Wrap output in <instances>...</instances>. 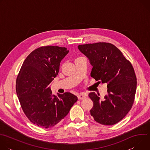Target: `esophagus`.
<instances>
[{
    "instance_id": "34e87169",
    "label": "esophagus",
    "mask_w": 150,
    "mask_h": 150,
    "mask_svg": "<svg viewBox=\"0 0 150 150\" xmlns=\"http://www.w3.org/2000/svg\"><path fill=\"white\" fill-rule=\"evenodd\" d=\"M87 96V94H85V93H81L78 96V98L79 100H83L84 98H85V97H86Z\"/></svg>"
}]
</instances>
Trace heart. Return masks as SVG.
<instances>
[{
	"instance_id": "b5f03b06",
	"label": "heart",
	"mask_w": 150,
	"mask_h": 150,
	"mask_svg": "<svg viewBox=\"0 0 150 150\" xmlns=\"http://www.w3.org/2000/svg\"><path fill=\"white\" fill-rule=\"evenodd\" d=\"M82 57H81V56H79V57H77L76 58V59H75V60H78V59H81V58H82Z\"/></svg>"
}]
</instances>
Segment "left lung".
Returning a JSON list of instances; mask_svg holds the SVG:
<instances>
[{"instance_id": "1", "label": "left lung", "mask_w": 150, "mask_h": 150, "mask_svg": "<svg viewBox=\"0 0 150 150\" xmlns=\"http://www.w3.org/2000/svg\"><path fill=\"white\" fill-rule=\"evenodd\" d=\"M78 47L93 67L91 77L108 84V94L102 100L99 94L89 93L93 102L91 115L101 125H113L122 120L133 105L137 82L134 69L120 50L109 42L81 45Z\"/></svg>"}]
</instances>
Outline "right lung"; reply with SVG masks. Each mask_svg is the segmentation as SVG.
<instances>
[{
  "mask_svg": "<svg viewBox=\"0 0 150 150\" xmlns=\"http://www.w3.org/2000/svg\"><path fill=\"white\" fill-rule=\"evenodd\" d=\"M68 52L66 47L59 46L38 47L26 57L17 76L16 92L21 108L29 120L39 127L56 125L78 100L69 92L55 96L49 87Z\"/></svg>",
  "mask_w": 150,
  "mask_h": 150,
  "instance_id": "right-lung-1",
  "label": "right lung"
}]
</instances>
